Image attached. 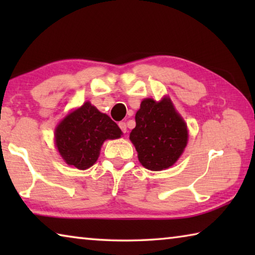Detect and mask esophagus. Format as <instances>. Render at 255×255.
<instances>
[{
    "label": "esophagus",
    "mask_w": 255,
    "mask_h": 255,
    "mask_svg": "<svg viewBox=\"0 0 255 255\" xmlns=\"http://www.w3.org/2000/svg\"><path fill=\"white\" fill-rule=\"evenodd\" d=\"M119 128L122 129V131L125 133V132H127V125H126V123L125 122H120L119 124Z\"/></svg>",
    "instance_id": "1"
}]
</instances>
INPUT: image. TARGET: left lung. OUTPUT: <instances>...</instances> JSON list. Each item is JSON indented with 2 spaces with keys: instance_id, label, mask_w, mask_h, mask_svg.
I'll return each mask as SVG.
<instances>
[{
  "instance_id": "left-lung-1",
  "label": "left lung",
  "mask_w": 255,
  "mask_h": 255,
  "mask_svg": "<svg viewBox=\"0 0 255 255\" xmlns=\"http://www.w3.org/2000/svg\"><path fill=\"white\" fill-rule=\"evenodd\" d=\"M136 127L130 132L141 165L162 171L173 165L188 143L187 125L169 98L156 102L145 99L136 114Z\"/></svg>"
}]
</instances>
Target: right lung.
I'll list each match as a JSON object with an SVG mask.
<instances>
[{
	"instance_id": "right-lung-1",
	"label": "right lung",
	"mask_w": 255,
	"mask_h": 255,
	"mask_svg": "<svg viewBox=\"0 0 255 255\" xmlns=\"http://www.w3.org/2000/svg\"><path fill=\"white\" fill-rule=\"evenodd\" d=\"M122 133L109 116L85 102L56 128V146L68 165L85 170L97 162L103 141L119 138Z\"/></svg>"
}]
</instances>
